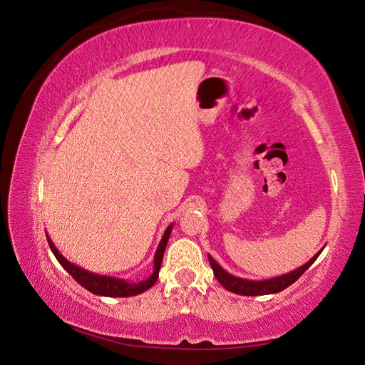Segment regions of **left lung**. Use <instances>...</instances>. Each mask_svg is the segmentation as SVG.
Returning a JSON list of instances; mask_svg holds the SVG:
<instances>
[{"label": "left lung", "instance_id": "left-lung-1", "mask_svg": "<svg viewBox=\"0 0 365 365\" xmlns=\"http://www.w3.org/2000/svg\"><path fill=\"white\" fill-rule=\"evenodd\" d=\"M322 251L317 252L311 260L304 263L303 267H300L298 269L289 274H284L282 277H275V279L263 280V282H252V280H244V279L235 277V275H231L220 268L213 257L208 256V260H210V264H212L217 282L222 284L227 291L239 294V295H267V294L280 292L300 279V275H303V272L317 260V257L322 254Z\"/></svg>", "mask_w": 365, "mask_h": 365}]
</instances>
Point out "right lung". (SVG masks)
<instances>
[{
    "instance_id": "right-lung-1",
    "label": "right lung",
    "mask_w": 365,
    "mask_h": 365,
    "mask_svg": "<svg viewBox=\"0 0 365 365\" xmlns=\"http://www.w3.org/2000/svg\"><path fill=\"white\" fill-rule=\"evenodd\" d=\"M170 231H172V225L165 230V233L160 242L157 254H155V262H153V274L148 280L140 282V283H128L120 279H113V277H106V275H97L93 272H88L79 267H76V264L70 263L62 256V254H59V251L53 245V242L50 240L48 236H47V240L54 254V257L58 259V262L65 269H67V272L71 275V277L81 286H83L85 289H88L96 295H105V297H132V295L148 291L158 280V272L161 268V262L165 251V245H168V240L170 236Z\"/></svg>"
}]
</instances>
